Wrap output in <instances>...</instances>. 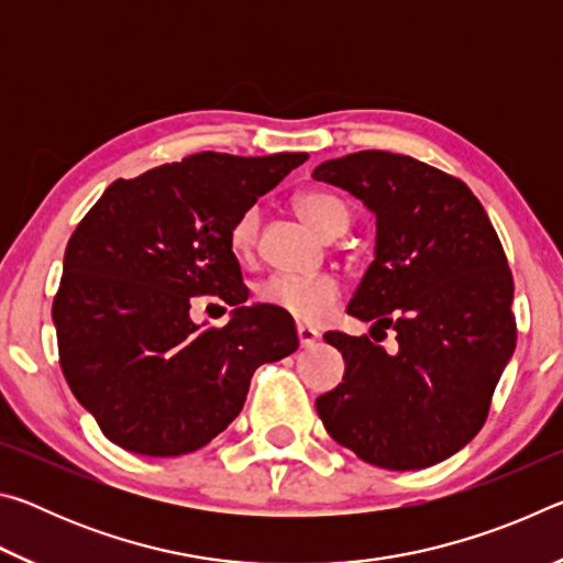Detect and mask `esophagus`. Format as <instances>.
<instances>
[{"mask_svg":"<svg viewBox=\"0 0 563 563\" xmlns=\"http://www.w3.org/2000/svg\"><path fill=\"white\" fill-rule=\"evenodd\" d=\"M318 338H320V332L316 330V328H308V325H298V342H300V347H312L318 342Z\"/></svg>","mask_w":563,"mask_h":563,"instance_id":"34e87169","label":"esophagus"}]
</instances>
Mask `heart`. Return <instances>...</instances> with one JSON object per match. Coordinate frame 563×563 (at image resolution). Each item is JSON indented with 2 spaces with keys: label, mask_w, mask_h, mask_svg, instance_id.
I'll return each instance as SVG.
<instances>
[{
  "label": "heart",
  "mask_w": 563,
  "mask_h": 563,
  "mask_svg": "<svg viewBox=\"0 0 563 563\" xmlns=\"http://www.w3.org/2000/svg\"><path fill=\"white\" fill-rule=\"evenodd\" d=\"M295 211L312 231L332 238L345 231L350 208L340 196L322 188H308L295 196ZM258 235V213L245 211L231 225V247L238 258H251ZM340 285L332 275H288L278 273L258 285V300L285 312L300 325H318L338 305Z\"/></svg>",
  "instance_id": "heart-1"
}]
</instances>
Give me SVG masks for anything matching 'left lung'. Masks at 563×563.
Returning a JSON list of instances; mask_svg holds the SVG:
<instances>
[{"label":"left lung","instance_id":"1","mask_svg":"<svg viewBox=\"0 0 563 563\" xmlns=\"http://www.w3.org/2000/svg\"><path fill=\"white\" fill-rule=\"evenodd\" d=\"M312 178L350 190L377 218L375 261L347 305L398 332L387 353L367 335L325 332L345 375L316 399L328 434L383 470L446 460L487 422L517 347L514 280L487 211L464 180L389 151L332 158Z\"/></svg>","mask_w":563,"mask_h":563}]
</instances>
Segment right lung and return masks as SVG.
Listing matches in <instances>:
<instances>
[{
	"label": "right lung",
	"instance_id": "1",
	"mask_svg": "<svg viewBox=\"0 0 563 563\" xmlns=\"http://www.w3.org/2000/svg\"><path fill=\"white\" fill-rule=\"evenodd\" d=\"M305 158L203 151L113 180L76 225L52 308L59 365L113 444L201 450L241 412L255 369L298 350L290 316L245 305L231 225ZM198 294L234 305L228 327L189 320Z\"/></svg>",
	"mask_w": 563,
	"mask_h": 563
}]
</instances>
